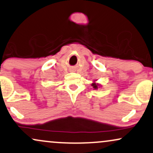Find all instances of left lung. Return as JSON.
Masks as SVG:
<instances>
[{
	"instance_id": "8db88e82",
	"label": "left lung",
	"mask_w": 153,
	"mask_h": 153,
	"mask_svg": "<svg viewBox=\"0 0 153 153\" xmlns=\"http://www.w3.org/2000/svg\"><path fill=\"white\" fill-rule=\"evenodd\" d=\"M91 86H92V87H93V88H94V89H98L99 84H96V83H95V82H94V83L91 84Z\"/></svg>"
}]
</instances>
